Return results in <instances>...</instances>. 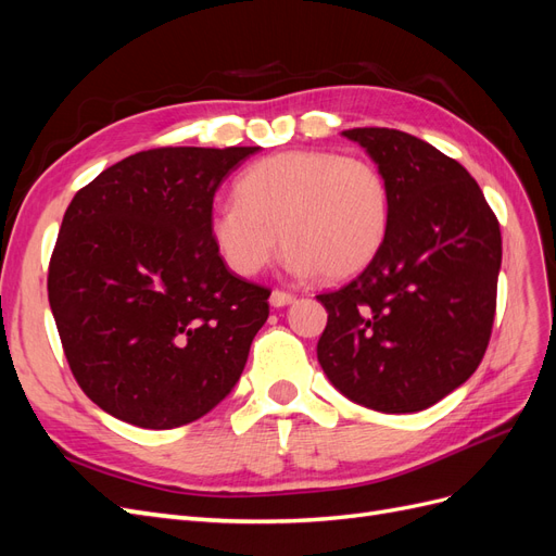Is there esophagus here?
Instances as JSON below:
<instances>
[{
	"label": "esophagus",
	"instance_id": "esophagus-1",
	"mask_svg": "<svg viewBox=\"0 0 556 556\" xmlns=\"http://www.w3.org/2000/svg\"><path fill=\"white\" fill-rule=\"evenodd\" d=\"M294 294H290V292H282V290H274L271 292V296H268V301H271V306L274 308H285V306H290V304H294Z\"/></svg>",
	"mask_w": 556,
	"mask_h": 556
}]
</instances>
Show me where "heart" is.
<instances>
[{
  "instance_id": "heart-1",
  "label": "heart",
  "mask_w": 556,
  "mask_h": 556,
  "mask_svg": "<svg viewBox=\"0 0 556 556\" xmlns=\"http://www.w3.org/2000/svg\"><path fill=\"white\" fill-rule=\"evenodd\" d=\"M387 227L390 188L378 166L331 150L255 162L237 180V201H217L208 217L215 250L239 276L260 274L285 243L294 276L343 280L374 262Z\"/></svg>"
}]
</instances>
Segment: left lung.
Instances as JSON below:
<instances>
[{
  "label": "left lung",
  "instance_id": "1",
  "mask_svg": "<svg viewBox=\"0 0 556 556\" xmlns=\"http://www.w3.org/2000/svg\"><path fill=\"white\" fill-rule=\"evenodd\" d=\"M390 188L374 262L319 294L329 313L317 362L350 401L417 413L457 390L490 343L501 268L498 220L459 162L406 131L345 129Z\"/></svg>",
  "mask_w": 556,
  "mask_h": 556
}]
</instances>
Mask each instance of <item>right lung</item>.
I'll return each instance as SVG.
<instances>
[{"label": "right lung", "instance_id": "right-lung-1", "mask_svg": "<svg viewBox=\"0 0 556 556\" xmlns=\"http://www.w3.org/2000/svg\"><path fill=\"white\" fill-rule=\"evenodd\" d=\"M260 146L157 148L109 166L62 217L48 301L66 362L99 408L174 429L229 396L268 290L215 250V190Z\"/></svg>", "mask_w": 556, "mask_h": 556}]
</instances>
